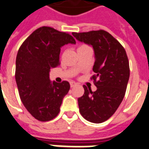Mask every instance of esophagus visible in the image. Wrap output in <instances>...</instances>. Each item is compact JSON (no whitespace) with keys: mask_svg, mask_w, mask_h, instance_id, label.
I'll return each instance as SVG.
<instances>
[{"mask_svg":"<svg viewBox=\"0 0 149 149\" xmlns=\"http://www.w3.org/2000/svg\"><path fill=\"white\" fill-rule=\"evenodd\" d=\"M70 85L71 88H73V87H74V86H76V85H77V83H76V82H75L74 81H70Z\"/></svg>","mask_w":149,"mask_h":149,"instance_id":"1","label":"esophagus"}]
</instances>
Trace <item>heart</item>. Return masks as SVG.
Listing matches in <instances>:
<instances>
[{
	"mask_svg": "<svg viewBox=\"0 0 149 149\" xmlns=\"http://www.w3.org/2000/svg\"><path fill=\"white\" fill-rule=\"evenodd\" d=\"M83 46H85V45H83Z\"/></svg>",
	"mask_w": 149,
	"mask_h": 149,
	"instance_id": "b5f03b06",
	"label": "heart"
}]
</instances>
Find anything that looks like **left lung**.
Listing matches in <instances>:
<instances>
[{
	"instance_id": "1",
	"label": "left lung",
	"mask_w": 149,
	"mask_h": 149,
	"mask_svg": "<svg viewBox=\"0 0 149 149\" xmlns=\"http://www.w3.org/2000/svg\"><path fill=\"white\" fill-rule=\"evenodd\" d=\"M80 42L92 46L95 55L93 71L97 87L92 91L83 85L85 93L78 98L80 114L87 121L102 123L113 115L122 102L130 77L127 53L121 44L103 30L72 33Z\"/></svg>"
}]
</instances>
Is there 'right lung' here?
I'll use <instances>...</instances> for the list:
<instances>
[{"mask_svg": "<svg viewBox=\"0 0 149 149\" xmlns=\"http://www.w3.org/2000/svg\"><path fill=\"white\" fill-rule=\"evenodd\" d=\"M76 43L68 33L50 27L37 28L21 45L15 61V81L21 100L40 121L55 118L70 88L67 81L52 82L49 71L60 65L61 47Z\"/></svg>", "mask_w": 149, "mask_h": 149, "instance_id": "obj_1", "label": "right lung"}]
</instances>
